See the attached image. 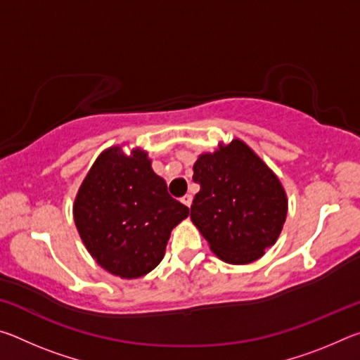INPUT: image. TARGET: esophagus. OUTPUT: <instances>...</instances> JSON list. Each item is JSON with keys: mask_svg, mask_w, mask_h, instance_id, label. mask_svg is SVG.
Wrapping results in <instances>:
<instances>
[{"mask_svg": "<svg viewBox=\"0 0 360 360\" xmlns=\"http://www.w3.org/2000/svg\"><path fill=\"white\" fill-rule=\"evenodd\" d=\"M181 202L184 203V205L187 206V208H191V205H192V195H188V193L184 195V197L181 198Z\"/></svg>", "mask_w": 360, "mask_h": 360, "instance_id": "esophagus-1", "label": "esophagus"}]
</instances>
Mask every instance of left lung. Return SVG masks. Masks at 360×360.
I'll list each match as a JSON object with an SVG mask.
<instances>
[{"mask_svg":"<svg viewBox=\"0 0 360 360\" xmlns=\"http://www.w3.org/2000/svg\"><path fill=\"white\" fill-rule=\"evenodd\" d=\"M191 219L210 249L231 265L259 260L288 217V195L273 169L240 138L219 143L193 163Z\"/></svg>","mask_w":360,"mask_h":360,"instance_id":"left-lung-1","label":"left lung"}]
</instances>
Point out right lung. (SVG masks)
<instances>
[{
	"label": "right lung",
	"mask_w": 360,
	"mask_h": 360,
	"mask_svg": "<svg viewBox=\"0 0 360 360\" xmlns=\"http://www.w3.org/2000/svg\"><path fill=\"white\" fill-rule=\"evenodd\" d=\"M79 236L108 273L136 279L160 264L172 230L188 208L169 197L167 182L152 169L148 150L122 146L101 152L72 203Z\"/></svg>",
	"instance_id": "right-lung-1"
}]
</instances>
